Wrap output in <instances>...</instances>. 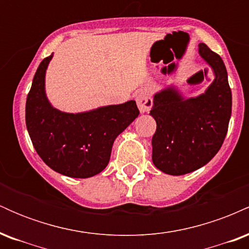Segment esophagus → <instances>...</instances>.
<instances>
[{
	"mask_svg": "<svg viewBox=\"0 0 249 249\" xmlns=\"http://www.w3.org/2000/svg\"><path fill=\"white\" fill-rule=\"evenodd\" d=\"M137 105H138L139 111L142 113L148 112L151 110V107H153V99L152 97L146 91H142L137 96Z\"/></svg>",
	"mask_w": 249,
	"mask_h": 249,
	"instance_id": "esophagus-1",
	"label": "esophagus"
}]
</instances>
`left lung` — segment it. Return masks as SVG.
I'll use <instances>...</instances> for the list:
<instances>
[{
	"mask_svg": "<svg viewBox=\"0 0 249 249\" xmlns=\"http://www.w3.org/2000/svg\"><path fill=\"white\" fill-rule=\"evenodd\" d=\"M199 53L215 75L205 93L184 98L176 88H166L154 95L150 111L157 123L153 164L171 176L193 172L218 153L232 113V91L224 61L205 43L199 44Z\"/></svg>",
	"mask_w": 249,
	"mask_h": 249,
	"instance_id": "1",
	"label": "left lung"
}]
</instances>
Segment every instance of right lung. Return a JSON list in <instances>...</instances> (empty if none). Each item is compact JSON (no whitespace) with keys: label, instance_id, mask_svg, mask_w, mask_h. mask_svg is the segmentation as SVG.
<instances>
[{"label":"right lung","instance_id":"add662e5","mask_svg":"<svg viewBox=\"0 0 249 249\" xmlns=\"http://www.w3.org/2000/svg\"><path fill=\"white\" fill-rule=\"evenodd\" d=\"M53 53L37 69L25 104V123L36 152L56 172L90 178L107 166L115 139L139 115L134 101L81 113L51 107L44 78Z\"/></svg>","mask_w":249,"mask_h":249}]
</instances>
